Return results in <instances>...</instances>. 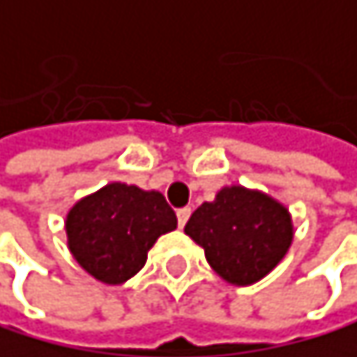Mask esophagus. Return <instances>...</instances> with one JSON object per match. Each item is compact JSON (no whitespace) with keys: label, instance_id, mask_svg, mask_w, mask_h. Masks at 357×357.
<instances>
[{"label":"esophagus","instance_id":"1","mask_svg":"<svg viewBox=\"0 0 357 357\" xmlns=\"http://www.w3.org/2000/svg\"><path fill=\"white\" fill-rule=\"evenodd\" d=\"M190 213H192V209L190 207H183V209H178L176 211V218H178V227L183 229L185 225H188V220H190Z\"/></svg>","mask_w":357,"mask_h":357}]
</instances>
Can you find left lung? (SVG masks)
<instances>
[{
    "label": "left lung",
    "mask_w": 357,
    "mask_h": 357,
    "mask_svg": "<svg viewBox=\"0 0 357 357\" xmlns=\"http://www.w3.org/2000/svg\"><path fill=\"white\" fill-rule=\"evenodd\" d=\"M185 233L205 248L211 268L233 286H250L286 257L292 244V218L279 200L242 185L222 188L202 202Z\"/></svg>",
    "instance_id": "obj_1"
}]
</instances>
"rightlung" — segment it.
<instances>
[{"mask_svg":"<svg viewBox=\"0 0 357 357\" xmlns=\"http://www.w3.org/2000/svg\"><path fill=\"white\" fill-rule=\"evenodd\" d=\"M176 229V213L163 194L137 185L109 183L69 209L65 231L71 255L109 286H119L144 268L148 250Z\"/></svg>","mask_w":357,"mask_h":357,"instance_id":"obj_1","label":"right lung"}]
</instances>
